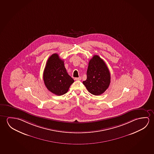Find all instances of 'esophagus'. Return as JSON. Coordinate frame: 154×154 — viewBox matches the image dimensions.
<instances>
[{
  "instance_id": "34e87169",
  "label": "esophagus",
  "mask_w": 154,
  "mask_h": 154,
  "mask_svg": "<svg viewBox=\"0 0 154 154\" xmlns=\"http://www.w3.org/2000/svg\"><path fill=\"white\" fill-rule=\"evenodd\" d=\"M74 79H75V80H81V77L79 76V78H75Z\"/></svg>"
}]
</instances>
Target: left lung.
<instances>
[{
	"instance_id": "left-lung-1",
	"label": "left lung",
	"mask_w": 154,
	"mask_h": 154,
	"mask_svg": "<svg viewBox=\"0 0 154 154\" xmlns=\"http://www.w3.org/2000/svg\"><path fill=\"white\" fill-rule=\"evenodd\" d=\"M87 79L83 81L88 91L94 95L104 93L110 85V72L104 60L94 55L89 62Z\"/></svg>"
}]
</instances>
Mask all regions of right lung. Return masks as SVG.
Wrapping results in <instances>:
<instances>
[{"label": "right lung", "instance_id": "1", "mask_svg": "<svg viewBox=\"0 0 154 154\" xmlns=\"http://www.w3.org/2000/svg\"><path fill=\"white\" fill-rule=\"evenodd\" d=\"M43 80L47 89L58 96L66 94L74 81L67 73L63 60L59 58L57 54H52L47 60Z\"/></svg>", "mask_w": 154, "mask_h": 154}]
</instances>
